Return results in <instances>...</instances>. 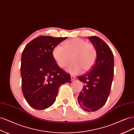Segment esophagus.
<instances>
[{
	"mask_svg": "<svg viewBox=\"0 0 134 134\" xmlns=\"http://www.w3.org/2000/svg\"><path fill=\"white\" fill-rule=\"evenodd\" d=\"M75 79H76V77H75V76H74V75H71V79L72 81L74 80Z\"/></svg>",
	"mask_w": 134,
	"mask_h": 134,
	"instance_id": "34e87169",
	"label": "esophagus"
}]
</instances>
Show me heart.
Here are the masks:
<instances>
[{
    "label": "heart",
    "instance_id": "b5f03b06",
    "mask_svg": "<svg viewBox=\"0 0 134 134\" xmlns=\"http://www.w3.org/2000/svg\"><path fill=\"white\" fill-rule=\"evenodd\" d=\"M52 56L58 65L64 68L70 60L72 62L66 67L71 74H78L82 70L87 72L94 65L97 59V50L93 44L87 43L79 38L69 40L63 43V46H56L52 50Z\"/></svg>",
    "mask_w": 134,
    "mask_h": 134
}]
</instances>
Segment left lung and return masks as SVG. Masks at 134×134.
<instances>
[{
	"instance_id": "obj_1",
	"label": "left lung",
	"mask_w": 134,
	"mask_h": 134,
	"mask_svg": "<svg viewBox=\"0 0 134 134\" xmlns=\"http://www.w3.org/2000/svg\"><path fill=\"white\" fill-rule=\"evenodd\" d=\"M97 50V59L90 72L78 77L84 83L78 102L83 110L94 112L106 103L113 78L114 59L111 48L97 36L88 37Z\"/></svg>"
}]
</instances>
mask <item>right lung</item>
Here are the masks:
<instances>
[{"mask_svg": "<svg viewBox=\"0 0 134 134\" xmlns=\"http://www.w3.org/2000/svg\"><path fill=\"white\" fill-rule=\"evenodd\" d=\"M65 37L40 36L28 43L22 52V90L30 106L41 110L56 100L62 84L71 82L70 75L56 63L52 52Z\"/></svg>", "mask_w": 134, "mask_h": 134, "instance_id": "obj_1", "label": "right lung"}]
</instances>
